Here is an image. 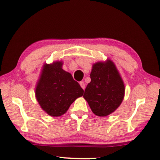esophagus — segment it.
Segmentation results:
<instances>
[{
  "instance_id": "34e87169",
  "label": "esophagus",
  "mask_w": 160,
  "mask_h": 160,
  "mask_svg": "<svg viewBox=\"0 0 160 160\" xmlns=\"http://www.w3.org/2000/svg\"><path fill=\"white\" fill-rule=\"evenodd\" d=\"M80 85L81 88L83 89V90L85 88V83L84 82H80Z\"/></svg>"
}]
</instances>
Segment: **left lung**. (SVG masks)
<instances>
[{
    "label": "left lung",
    "mask_w": 160,
    "mask_h": 160,
    "mask_svg": "<svg viewBox=\"0 0 160 160\" xmlns=\"http://www.w3.org/2000/svg\"><path fill=\"white\" fill-rule=\"evenodd\" d=\"M83 97L94 114L107 116L123 102L125 85L116 65L110 59L94 63Z\"/></svg>",
    "instance_id": "left-lung-1"
}]
</instances>
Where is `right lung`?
Listing matches in <instances>:
<instances>
[{
  "mask_svg": "<svg viewBox=\"0 0 160 160\" xmlns=\"http://www.w3.org/2000/svg\"><path fill=\"white\" fill-rule=\"evenodd\" d=\"M63 61L44 63L35 89V97L44 112L51 116L64 114L84 90L72 75L62 68Z\"/></svg>",
  "mask_w": 160,
  "mask_h": 160,
  "instance_id": "obj_1",
  "label": "right lung"
}]
</instances>
